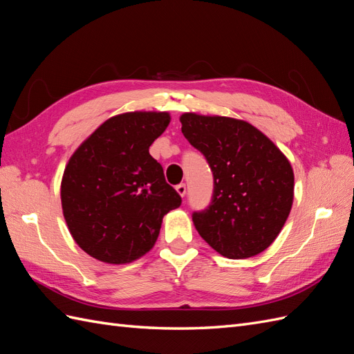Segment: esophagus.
<instances>
[{"label": "esophagus", "instance_id": "esophagus-1", "mask_svg": "<svg viewBox=\"0 0 354 354\" xmlns=\"http://www.w3.org/2000/svg\"><path fill=\"white\" fill-rule=\"evenodd\" d=\"M176 192H178L179 196L184 197V196L187 194V187H185V184H183V183L178 184V185H176Z\"/></svg>", "mask_w": 354, "mask_h": 354}]
</instances>
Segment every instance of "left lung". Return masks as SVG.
Here are the masks:
<instances>
[{
    "mask_svg": "<svg viewBox=\"0 0 354 354\" xmlns=\"http://www.w3.org/2000/svg\"><path fill=\"white\" fill-rule=\"evenodd\" d=\"M180 124L214 176L211 203L193 212L198 234L227 259L260 254L292 209L295 176L288 160L245 121L184 113Z\"/></svg>",
    "mask_w": 354,
    "mask_h": 354,
    "instance_id": "left-lung-1",
    "label": "left lung"
}]
</instances>
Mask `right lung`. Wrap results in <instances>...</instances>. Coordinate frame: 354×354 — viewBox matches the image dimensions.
Listing matches in <instances>:
<instances>
[{
  "mask_svg": "<svg viewBox=\"0 0 354 354\" xmlns=\"http://www.w3.org/2000/svg\"><path fill=\"white\" fill-rule=\"evenodd\" d=\"M169 122L166 112L113 116L71 156L61 183L62 212L91 257L121 265L147 254L162 216L183 203L149 153Z\"/></svg>",
  "mask_w": 354,
  "mask_h": 354,
  "instance_id": "1",
  "label": "right lung"
}]
</instances>
